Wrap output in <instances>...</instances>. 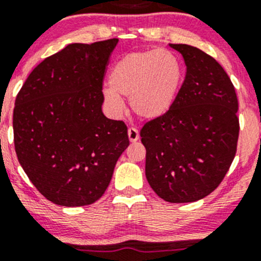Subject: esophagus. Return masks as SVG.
Wrapping results in <instances>:
<instances>
[{
    "mask_svg": "<svg viewBox=\"0 0 261 261\" xmlns=\"http://www.w3.org/2000/svg\"><path fill=\"white\" fill-rule=\"evenodd\" d=\"M128 138H129V141L132 143L137 142L139 139V132L137 130L136 128H133V127L128 128Z\"/></svg>",
    "mask_w": 261,
    "mask_h": 261,
    "instance_id": "1",
    "label": "esophagus"
}]
</instances>
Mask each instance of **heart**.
Returning <instances> with one entry per match:
<instances>
[{
    "instance_id": "heart-1",
    "label": "heart",
    "mask_w": 261,
    "mask_h": 261,
    "mask_svg": "<svg viewBox=\"0 0 261 261\" xmlns=\"http://www.w3.org/2000/svg\"><path fill=\"white\" fill-rule=\"evenodd\" d=\"M181 82L183 68L174 53L168 49H148L120 58L109 74L111 87L103 93L106 103L114 112L122 111V97H127L132 111L139 118L152 120L172 109Z\"/></svg>"
}]
</instances>
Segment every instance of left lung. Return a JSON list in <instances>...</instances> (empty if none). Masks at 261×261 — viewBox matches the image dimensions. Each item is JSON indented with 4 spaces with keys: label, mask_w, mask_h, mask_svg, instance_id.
<instances>
[{
    "label": "left lung",
    "mask_w": 261,
    "mask_h": 261,
    "mask_svg": "<svg viewBox=\"0 0 261 261\" xmlns=\"http://www.w3.org/2000/svg\"><path fill=\"white\" fill-rule=\"evenodd\" d=\"M187 74L172 109L141 130L145 176L169 203L205 198L221 183L237 153L238 97L230 78L212 56L189 44H172Z\"/></svg>",
    "instance_id": "obj_1"
}]
</instances>
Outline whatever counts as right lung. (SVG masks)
<instances>
[{
  "mask_svg": "<svg viewBox=\"0 0 261 261\" xmlns=\"http://www.w3.org/2000/svg\"><path fill=\"white\" fill-rule=\"evenodd\" d=\"M118 38L72 43L31 72L16 97L13 139L24 173L38 192L62 206L105 194L127 125L103 114V78Z\"/></svg>",
  "mask_w": 261,
  "mask_h": 261,
  "instance_id": "obj_1",
  "label": "right lung"
}]
</instances>
